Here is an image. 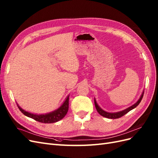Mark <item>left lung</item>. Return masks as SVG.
<instances>
[{"label":"left lung","instance_id":"8db88e82","mask_svg":"<svg viewBox=\"0 0 158 158\" xmlns=\"http://www.w3.org/2000/svg\"><path fill=\"white\" fill-rule=\"evenodd\" d=\"M143 95H144V92H143L142 94L141 95V96L140 98V99H138V101L133 105V106H131L130 107H128L125 110H123V111H120V112H117V113H108V112H106L103 111V110H102L101 108H100L98 105L97 104L96 102H95V100H94V103H95V108H96L98 112L101 114L102 116L104 117H106V118H120L121 117H123V115H125V114H127L128 112H129L130 111H131L132 109H135L136 107H137L138 105H139V103H140L141 100L143 98Z\"/></svg>","mask_w":158,"mask_h":158}]
</instances>
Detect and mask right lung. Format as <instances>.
<instances>
[{
	"label": "right lung",
	"instance_id": "right-lung-1",
	"mask_svg": "<svg viewBox=\"0 0 158 158\" xmlns=\"http://www.w3.org/2000/svg\"><path fill=\"white\" fill-rule=\"evenodd\" d=\"M69 95L66 98L63 104L58 109H56L55 111H52L51 113L45 114H33L29 112H27L24 111L23 109H22L18 104L17 106L19 109L20 110V111L23 114H25L26 116L28 117H30L33 119H34V120L42 123H53L61 120L62 118H63L65 117L69 110Z\"/></svg>",
	"mask_w": 158,
	"mask_h": 158
}]
</instances>
